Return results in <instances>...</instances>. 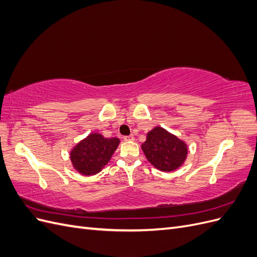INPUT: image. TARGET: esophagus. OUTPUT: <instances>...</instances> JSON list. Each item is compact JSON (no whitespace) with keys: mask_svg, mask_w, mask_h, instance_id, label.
<instances>
[{"mask_svg":"<svg viewBox=\"0 0 257 257\" xmlns=\"http://www.w3.org/2000/svg\"><path fill=\"white\" fill-rule=\"evenodd\" d=\"M123 139L125 142H133L134 139H135V137L133 136V135H130V136H125V137H123Z\"/></svg>","mask_w":257,"mask_h":257,"instance_id":"1","label":"esophagus"}]
</instances>
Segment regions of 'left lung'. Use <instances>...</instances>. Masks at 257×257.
<instances>
[{"label": "left lung", "instance_id": "obj_1", "mask_svg": "<svg viewBox=\"0 0 257 257\" xmlns=\"http://www.w3.org/2000/svg\"><path fill=\"white\" fill-rule=\"evenodd\" d=\"M142 149L147 160L155 168L165 173L181 167L189 151L184 141L161 126H155L148 132Z\"/></svg>", "mask_w": 257, "mask_h": 257}]
</instances>
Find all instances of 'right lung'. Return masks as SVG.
Returning a JSON list of instances; mask_svg holds the SVG:
<instances>
[{
	"label": "right lung",
	"instance_id": "right-lung-1",
	"mask_svg": "<svg viewBox=\"0 0 257 257\" xmlns=\"http://www.w3.org/2000/svg\"><path fill=\"white\" fill-rule=\"evenodd\" d=\"M119 144L120 139L116 137L107 138L99 133H91L73 147L69 159L77 173L96 175L110 161Z\"/></svg>",
	"mask_w": 257,
	"mask_h": 257
}]
</instances>
